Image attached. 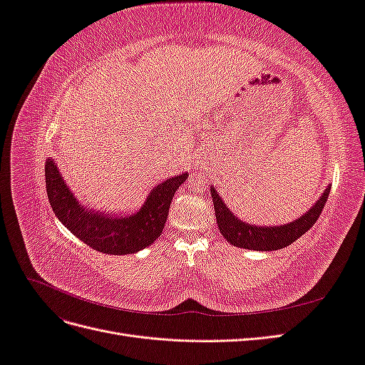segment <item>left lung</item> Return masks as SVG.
<instances>
[{
    "label": "left lung",
    "instance_id": "8db88e82",
    "mask_svg": "<svg viewBox=\"0 0 365 365\" xmlns=\"http://www.w3.org/2000/svg\"><path fill=\"white\" fill-rule=\"evenodd\" d=\"M210 193H212L213 197L215 213L220 235L231 245L245 250L274 251L291 245L298 237L307 233V230L312 228L319 215L323 213V208L330 193V187H327L323 196L319 197V201L307 213H304L300 219H295L294 222L280 227H256L242 222V220H239L230 212L215 189H210Z\"/></svg>",
    "mask_w": 365,
    "mask_h": 365
}]
</instances>
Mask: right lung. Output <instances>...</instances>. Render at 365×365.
<instances>
[{"label":"right lung","instance_id":"right-lung-1","mask_svg":"<svg viewBox=\"0 0 365 365\" xmlns=\"http://www.w3.org/2000/svg\"><path fill=\"white\" fill-rule=\"evenodd\" d=\"M187 173L165 180L150 192L140 212L111 216L83 208L65 185L53 160L46 163V185L54 215L83 244L103 254H132L155 242L169 215L172 197Z\"/></svg>","mask_w":365,"mask_h":365}]
</instances>
